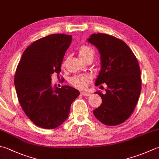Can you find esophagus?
<instances>
[{
    "instance_id": "1",
    "label": "esophagus",
    "mask_w": 159,
    "mask_h": 159,
    "mask_svg": "<svg viewBox=\"0 0 159 159\" xmlns=\"http://www.w3.org/2000/svg\"><path fill=\"white\" fill-rule=\"evenodd\" d=\"M80 94L83 95V96H89V92H85V91H83L80 92Z\"/></svg>"
}]
</instances>
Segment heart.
Returning <instances> with one entry per match:
<instances>
[{"instance_id":"heart-1","label":"heart","mask_w":159,"mask_h":159,"mask_svg":"<svg viewBox=\"0 0 159 159\" xmlns=\"http://www.w3.org/2000/svg\"><path fill=\"white\" fill-rule=\"evenodd\" d=\"M79 54L80 58L84 60L89 57H93L94 55V51L91 47L88 45H82L79 49ZM65 64V62L63 65ZM92 79L89 75H79L73 77L71 79V83L74 86L79 89H85L88 84L91 82Z\"/></svg>"}]
</instances>
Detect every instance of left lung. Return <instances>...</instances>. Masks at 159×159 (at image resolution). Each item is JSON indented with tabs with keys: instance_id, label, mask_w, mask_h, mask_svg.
<instances>
[{
	"instance_id": "1",
	"label": "left lung",
	"mask_w": 159,
	"mask_h": 159,
	"mask_svg": "<svg viewBox=\"0 0 159 159\" xmlns=\"http://www.w3.org/2000/svg\"><path fill=\"white\" fill-rule=\"evenodd\" d=\"M88 41L98 49L101 69L95 85L106 84L105 94L96 92L102 104L93 111L106 125H118L134 110L141 89V70L137 58L122 40L106 34H93ZM102 86V85H101Z\"/></svg>"
}]
</instances>
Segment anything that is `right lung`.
<instances>
[{
	"instance_id": "add662e5",
	"label": "right lung",
	"mask_w": 159,
	"mask_h": 159,
	"mask_svg": "<svg viewBox=\"0 0 159 159\" xmlns=\"http://www.w3.org/2000/svg\"><path fill=\"white\" fill-rule=\"evenodd\" d=\"M72 36L54 34L32 43L24 51L14 76L18 101L36 125L54 129L67 119L79 90L52 85V75L60 74L65 51Z\"/></svg>"
}]
</instances>
